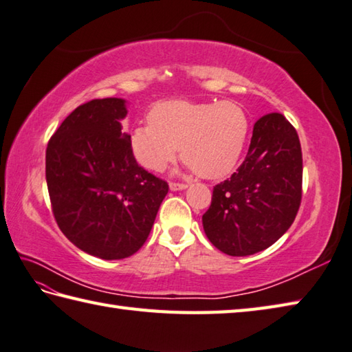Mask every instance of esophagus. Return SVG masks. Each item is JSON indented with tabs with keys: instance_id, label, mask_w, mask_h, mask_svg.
Masks as SVG:
<instances>
[{
	"instance_id": "1",
	"label": "esophagus",
	"mask_w": 352,
	"mask_h": 352,
	"mask_svg": "<svg viewBox=\"0 0 352 352\" xmlns=\"http://www.w3.org/2000/svg\"><path fill=\"white\" fill-rule=\"evenodd\" d=\"M186 188H188V184H184V183H169V189H170L172 192L184 190Z\"/></svg>"
}]
</instances>
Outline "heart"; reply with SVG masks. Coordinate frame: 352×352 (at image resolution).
Here are the masks:
<instances>
[{
	"label": "heart",
	"mask_w": 352,
	"mask_h": 352,
	"mask_svg": "<svg viewBox=\"0 0 352 352\" xmlns=\"http://www.w3.org/2000/svg\"><path fill=\"white\" fill-rule=\"evenodd\" d=\"M149 123L133 129L129 148L135 162L158 172L182 146L186 168L209 180L235 169L250 134V117L236 102L172 99L151 108Z\"/></svg>",
	"instance_id": "heart-1"
}]
</instances>
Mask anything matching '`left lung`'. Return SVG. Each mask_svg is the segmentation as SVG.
Instances as JSON below:
<instances>
[{"mask_svg":"<svg viewBox=\"0 0 352 352\" xmlns=\"http://www.w3.org/2000/svg\"><path fill=\"white\" fill-rule=\"evenodd\" d=\"M302 198V151L284 116L254 123L249 153L235 174L213 188L203 229L230 256H249L276 243L290 229Z\"/></svg>","mask_w":352,"mask_h":352,"instance_id":"left-lung-1","label":"left lung"}]
</instances>
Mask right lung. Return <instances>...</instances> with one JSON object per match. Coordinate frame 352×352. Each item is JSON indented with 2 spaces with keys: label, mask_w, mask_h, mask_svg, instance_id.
<instances>
[{
  "label": "right lung",
  "mask_w": 352,
  "mask_h": 352,
  "mask_svg": "<svg viewBox=\"0 0 352 352\" xmlns=\"http://www.w3.org/2000/svg\"><path fill=\"white\" fill-rule=\"evenodd\" d=\"M126 114L125 99L89 100L60 123L45 153L59 229L78 249L107 261L140 249L169 190L135 162L122 131Z\"/></svg>",
  "instance_id": "obj_1"
}]
</instances>
